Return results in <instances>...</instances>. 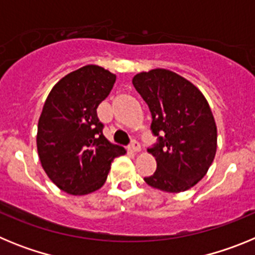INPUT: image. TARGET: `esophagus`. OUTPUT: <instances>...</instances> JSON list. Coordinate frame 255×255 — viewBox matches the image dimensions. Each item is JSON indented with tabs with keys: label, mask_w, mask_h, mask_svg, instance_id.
<instances>
[{
	"label": "esophagus",
	"mask_w": 255,
	"mask_h": 255,
	"mask_svg": "<svg viewBox=\"0 0 255 255\" xmlns=\"http://www.w3.org/2000/svg\"><path fill=\"white\" fill-rule=\"evenodd\" d=\"M130 150H131V152H134V153L139 152V150H140V144H139V141L132 140L131 144H130Z\"/></svg>",
	"instance_id": "1"
}]
</instances>
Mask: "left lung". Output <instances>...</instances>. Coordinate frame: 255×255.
<instances>
[{
  "instance_id": "obj_1",
  "label": "left lung",
  "mask_w": 255,
  "mask_h": 255,
  "mask_svg": "<svg viewBox=\"0 0 255 255\" xmlns=\"http://www.w3.org/2000/svg\"><path fill=\"white\" fill-rule=\"evenodd\" d=\"M149 107L157 143L149 152L157 170L144 177L152 188L181 193L203 179L217 149V128L202 92L185 78L154 69L132 78Z\"/></svg>"
}]
</instances>
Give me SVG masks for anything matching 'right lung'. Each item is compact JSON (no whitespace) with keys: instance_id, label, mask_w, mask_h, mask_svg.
Here are the masks:
<instances>
[{"instance_id":"obj_1","label":"right lung","mask_w":255,"mask_h":255,"mask_svg":"<svg viewBox=\"0 0 255 255\" xmlns=\"http://www.w3.org/2000/svg\"><path fill=\"white\" fill-rule=\"evenodd\" d=\"M116 75L97 65L67 74L52 88L39 117L37 148L47 176L61 190L89 194L105 184L111 162L125 154L103 135L97 108Z\"/></svg>"}]
</instances>
